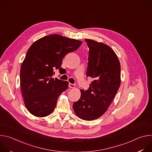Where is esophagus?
Segmentation results:
<instances>
[{"label": "esophagus", "mask_w": 152, "mask_h": 152, "mask_svg": "<svg viewBox=\"0 0 152 152\" xmlns=\"http://www.w3.org/2000/svg\"><path fill=\"white\" fill-rule=\"evenodd\" d=\"M69 86L70 88H75V84H73V83H70L69 84Z\"/></svg>", "instance_id": "34e87169"}]
</instances>
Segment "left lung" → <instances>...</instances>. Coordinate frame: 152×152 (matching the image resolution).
Listing matches in <instances>:
<instances>
[{"label": "left lung", "instance_id": "left-lung-1", "mask_svg": "<svg viewBox=\"0 0 152 152\" xmlns=\"http://www.w3.org/2000/svg\"><path fill=\"white\" fill-rule=\"evenodd\" d=\"M85 41L89 48L86 77L93 80L87 90H80L73 108L80 118L91 121L102 116L115 96L121 83L120 64L110 46L93 39Z\"/></svg>", "mask_w": 152, "mask_h": 152}]
</instances>
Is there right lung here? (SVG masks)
Returning a JSON list of instances; mask_svg holds the SVG:
<instances>
[{
  "label": "right lung",
  "instance_id": "add662e5",
  "mask_svg": "<svg viewBox=\"0 0 152 152\" xmlns=\"http://www.w3.org/2000/svg\"><path fill=\"white\" fill-rule=\"evenodd\" d=\"M82 42L58 34L42 37L28 49L20 69V86L25 106L32 115L43 117L54 110L59 95L69 82L52 78L61 71L62 59L76 50Z\"/></svg>",
  "mask_w": 152,
  "mask_h": 152
}]
</instances>
